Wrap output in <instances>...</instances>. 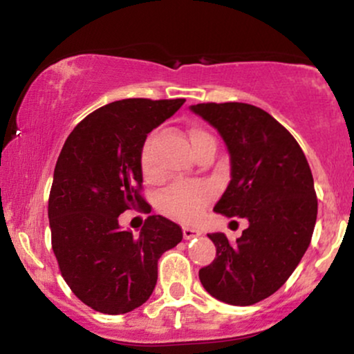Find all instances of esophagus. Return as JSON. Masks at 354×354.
<instances>
[{
    "mask_svg": "<svg viewBox=\"0 0 354 354\" xmlns=\"http://www.w3.org/2000/svg\"><path fill=\"white\" fill-rule=\"evenodd\" d=\"M201 232L198 229H191V227H183V236H185L186 240L189 239H194V236H199Z\"/></svg>",
    "mask_w": 354,
    "mask_h": 354,
    "instance_id": "obj_1",
    "label": "esophagus"
}]
</instances>
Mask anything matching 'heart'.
Masks as SVG:
<instances>
[{
	"label": "heart",
	"mask_w": 354,
	"mask_h": 354,
	"mask_svg": "<svg viewBox=\"0 0 354 354\" xmlns=\"http://www.w3.org/2000/svg\"><path fill=\"white\" fill-rule=\"evenodd\" d=\"M204 138H212L203 129L194 127L189 131V140L192 149L203 142ZM140 169L145 180H155L158 176V168H156L155 155H153V142L147 138L140 150ZM210 201V189L204 185H173L167 191L162 192L158 198V209L165 216L176 218L181 222L196 221L203 212V209Z\"/></svg>",
	"instance_id": "obj_1"
}]
</instances>
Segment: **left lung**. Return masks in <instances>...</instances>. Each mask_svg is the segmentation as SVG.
<instances>
[{
    "mask_svg": "<svg viewBox=\"0 0 354 354\" xmlns=\"http://www.w3.org/2000/svg\"><path fill=\"white\" fill-rule=\"evenodd\" d=\"M191 111L217 129L230 153L232 180L214 210L250 223L235 243L209 234L217 254L199 279L218 301L253 306L289 279L310 245L317 221L310 167L288 129L257 106L203 102Z\"/></svg>",
    "mask_w": 354,
    "mask_h": 354,
    "instance_id": "left-lung-1",
    "label": "left lung"
}]
</instances>
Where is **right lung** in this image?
<instances>
[{
  "instance_id": "obj_1",
  "label": "right lung",
  "mask_w": 354,
  "mask_h": 354,
  "mask_svg": "<svg viewBox=\"0 0 354 354\" xmlns=\"http://www.w3.org/2000/svg\"><path fill=\"white\" fill-rule=\"evenodd\" d=\"M185 101L131 97L102 106L71 131L58 155L48 196L52 250L71 292L101 314H127L147 302L160 257L183 239L181 227L162 216L147 217L133 236L120 230L119 216L150 214L142 145Z\"/></svg>"
}]
</instances>
